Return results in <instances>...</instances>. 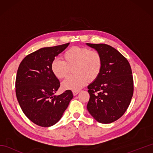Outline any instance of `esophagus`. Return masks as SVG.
Wrapping results in <instances>:
<instances>
[{
  "label": "esophagus",
  "mask_w": 153,
  "mask_h": 153,
  "mask_svg": "<svg viewBox=\"0 0 153 153\" xmlns=\"http://www.w3.org/2000/svg\"><path fill=\"white\" fill-rule=\"evenodd\" d=\"M72 93H73V95H74V96H76V95H77V94H78L79 93V90H76V91H72Z\"/></svg>",
  "instance_id": "esophagus-1"
}]
</instances>
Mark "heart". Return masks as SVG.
Masks as SVG:
<instances>
[{
  "mask_svg": "<svg viewBox=\"0 0 153 153\" xmlns=\"http://www.w3.org/2000/svg\"><path fill=\"white\" fill-rule=\"evenodd\" d=\"M63 60L56 58L53 60L51 69L54 76L62 79L74 68L73 76L62 83L64 89L76 91L82 88L87 81L95 80L101 72L102 58L98 51L86 47H73L64 52Z\"/></svg>",
  "mask_w": 153,
  "mask_h": 153,
  "instance_id": "1",
  "label": "heart"
}]
</instances>
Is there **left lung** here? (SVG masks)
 <instances>
[{
  "mask_svg": "<svg viewBox=\"0 0 153 153\" xmlns=\"http://www.w3.org/2000/svg\"><path fill=\"white\" fill-rule=\"evenodd\" d=\"M102 58L99 76L88 85L87 108L97 122L110 123L123 116L134 94V79L128 60L108 45L87 43Z\"/></svg>",
  "mask_w": 153,
  "mask_h": 153,
  "instance_id": "obj_1",
  "label": "left lung"
}]
</instances>
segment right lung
<instances>
[{"label": "right lung", "instance_id": "right-lung-1", "mask_svg": "<svg viewBox=\"0 0 153 153\" xmlns=\"http://www.w3.org/2000/svg\"><path fill=\"white\" fill-rule=\"evenodd\" d=\"M69 43L40 48L27 55L18 67L16 78V94L23 112L32 122L41 127L57 123L73 98L66 90L54 95L60 82L51 69L52 62Z\"/></svg>", "mask_w": 153, "mask_h": 153}]
</instances>
